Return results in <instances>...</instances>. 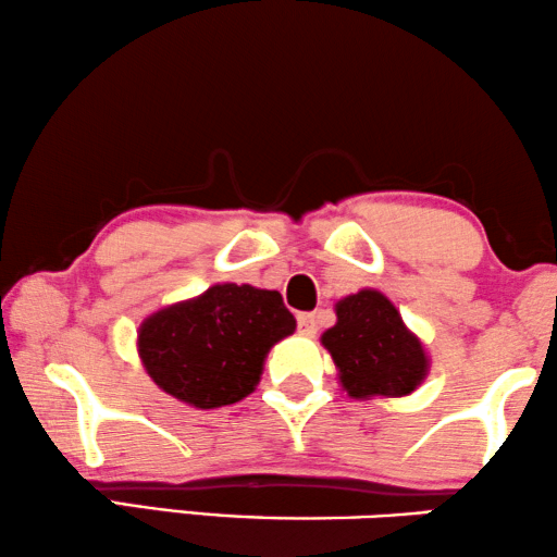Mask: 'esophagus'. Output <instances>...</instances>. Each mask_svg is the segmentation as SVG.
Here are the masks:
<instances>
[{"instance_id":"esophagus-1","label":"esophagus","mask_w":557,"mask_h":557,"mask_svg":"<svg viewBox=\"0 0 557 557\" xmlns=\"http://www.w3.org/2000/svg\"><path fill=\"white\" fill-rule=\"evenodd\" d=\"M319 317L313 311H301L296 317V321H298V332L301 334H306V336H313L317 334V329H319V321H317Z\"/></svg>"}]
</instances>
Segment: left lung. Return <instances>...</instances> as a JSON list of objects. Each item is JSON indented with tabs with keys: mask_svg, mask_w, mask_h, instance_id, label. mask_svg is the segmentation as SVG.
<instances>
[{
	"mask_svg": "<svg viewBox=\"0 0 557 557\" xmlns=\"http://www.w3.org/2000/svg\"><path fill=\"white\" fill-rule=\"evenodd\" d=\"M351 397H401L426 374V357L389 298L372 288L336 304V326L321 336Z\"/></svg>",
	"mask_w": 557,
	"mask_h": 557,
	"instance_id": "8db88e82",
	"label": "left lung"
}]
</instances>
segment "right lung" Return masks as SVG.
<instances>
[{
    "label": "right lung",
    "mask_w": 557,
    "mask_h": 557,
    "mask_svg": "<svg viewBox=\"0 0 557 557\" xmlns=\"http://www.w3.org/2000/svg\"><path fill=\"white\" fill-rule=\"evenodd\" d=\"M296 319L278 292L221 284L145 321L138 346L160 389L200 409L240 401L259 384L263 359Z\"/></svg>",
    "instance_id": "1"
}]
</instances>
